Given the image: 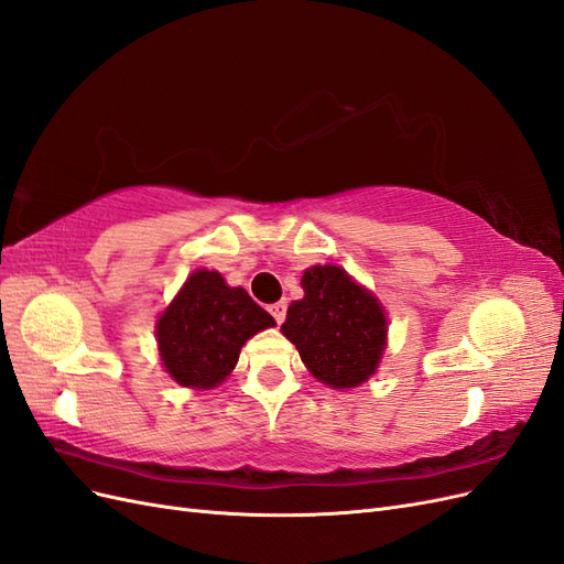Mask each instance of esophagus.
I'll return each mask as SVG.
<instances>
[{"mask_svg":"<svg viewBox=\"0 0 564 564\" xmlns=\"http://www.w3.org/2000/svg\"><path fill=\"white\" fill-rule=\"evenodd\" d=\"M268 311H270V315H272V317H275V322H278V324H282V322H284V317H286V301L272 303Z\"/></svg>","mask_w":564,"mask_h":564,"instance_id":"esophagus-1","label":"esophagus"}]
</instances>
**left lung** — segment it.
Segmentation results:
<instances>
[{
    "label": "left lung",
    "instance_id": "8db88e82",
    "mask_svg": "<svg viewBox=\"0 0 564 564\" xmlns=\"http://www.w3.org/2000/svg\"><path fill=\"white\" fill-rule=\"evenodd\" d=\"M305 296L286 311L282 334L296 346L313 377L332 388H355L379 367L386 315L346 270L315 265L301 280Z\"/></svg>",
    "mask_w": 564,
    "mask_h": 564
}]
</instances>
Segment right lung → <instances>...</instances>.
I'll return each mask as SVG.
<instances>
[{
    "mask_svg": "<svg viewBox=\"0 0 564 564\" xmlns=\"http://www.w3.org/2000/svg\"><path fill=\"white\" fill-rule=\"evenodd\" d=\"M272 324L245 289L197 270L158 322L162 362L185 388H214L232 371L247 338Z\"/></svg>",
    "mask_w": 564,
    "mask_h": 564,
    "instance_id": "right-lung-1",
    "label": "right lung"
}]
</instances>
